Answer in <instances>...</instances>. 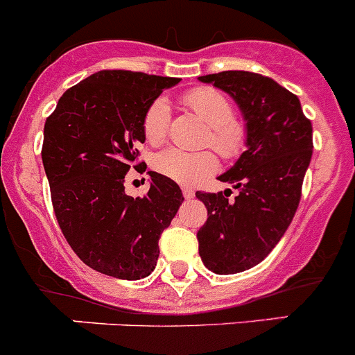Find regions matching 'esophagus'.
<instances>
[{"mask_svg":"<svg viewBox=\"0 0 355 355\" xmlns=\"http://www.w3.org/2000/svg\"><path fill=\"white\" fill-rule=\"evenodd\" d=\"M193 190L191 188H183V197L184 198H193Z\"/></svg>","mask_w":355,"mask_h":355,"instance_id":"esophagus-1","label":"esophagus"}]
</instances>
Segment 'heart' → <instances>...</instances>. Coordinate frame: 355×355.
<instances>
[{
  "label": "heart",
  "mask_w": 355,
  "mask_h": 355,
  "mask_svg": "<svg viewBox=\"0 0 355 355\" xmlns=\"http://www.w3.org/2000/svg\"><path fill=\"white\" fill-rule=\"evenodd\" d=\"M181 104L209 125L204 144L212 146L225 160H235L248 148V125L235 116L234 104L212 87H195L181 94ZM171 106L164 97L151 101L143 116V134L153 146L164 143L171 129ZM153 167L158 174L180 184H197L218 171V158L211 150L187 151L167 148L155 155Z\"/></svg>",
  "instance_id": "b5f03b06"
}]
</instances>
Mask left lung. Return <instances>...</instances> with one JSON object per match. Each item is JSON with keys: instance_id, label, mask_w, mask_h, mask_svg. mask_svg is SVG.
Segmentation results:
<instances>
[{"instance_id": "8db88e82", "label": "left lung", "mask_w": 355, "mask_h": 355, "mask_svg": "<svg viewBox=\"0 0 355 355\" xmlns=\"http://www.w3.org/2000/svg\"><path fill=\"white\" fill-rule=\"evenodd\" d=\"M230 94L248 120V150L219 175L232 190L197 191L207 221L197 232L198 252L211 272H244L270 254L286 234L302 198L303 178L312 158V121L300 99L268 76L221 71L200 76Z\"/></svg>"}]
</instances>
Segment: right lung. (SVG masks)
<instances>
[{
  "instance_id": "1",
  "label": "right lung",
  "mask_w": 355,
  "mask_h": 355,
  "mask_svg": "<svg viewBox=\"0 0 355 355\" xmlns=\"http://www.w3.org/2000/svg\"><path fill=\"white\" fill-rule=\"evenodd\" d=\"M180 78L103 69L67 89L46 118L42 160L64 239L85 265L137 281L153 272L158 241L184 197L150 172L143 198L125 195L127 172H141L143 116L162 90Z\"/></svg>"
}]
</instances>
